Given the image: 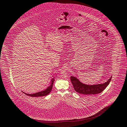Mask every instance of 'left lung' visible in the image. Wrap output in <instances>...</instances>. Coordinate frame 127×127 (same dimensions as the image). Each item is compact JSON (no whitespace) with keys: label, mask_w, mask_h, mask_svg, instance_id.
Listing matches in <instances>:
<instances>
[{"label":"left lung","mask_w":127,"mask_h":127,"mask_svg":"<svg viewBox=\"0 0 127 127\" xmlns=\"http://www.w3.org/2000/svg\"><path fill=\"white\" fill-rule=\"evenodd\" d=\"M111 79L112 76L104 84L87 85L82 83L75 77H70V80L74 90L79 94L84 95H94L100 94L110 84Z\"/></svg>","instance_id":"8db88e82"}]
</instances>
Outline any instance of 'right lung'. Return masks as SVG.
<instances>
[{"label": "right lung", "mask_w": 127, "mask_h": 127, "mask_svg": "<svg viewBox=\"0 0 127 127\" xmlns=\"http://www.w3.org/2000/svg\"><path fill=\"white\" fill-rule=\"evenodd\" d=\"M54 78H55L52 79L51 80L50 85L48 87L47 89H45L44 90H43V91H41V92H38V93H35V94H27L24 93L23 92H23L24 94H26L27 96H32V97H38V96H46V95H47L48 94H49L52 91V89H53V84L54 81L55 80Z\"/></svg>", "instance_id": "right-lung-1"}]
</instances>
